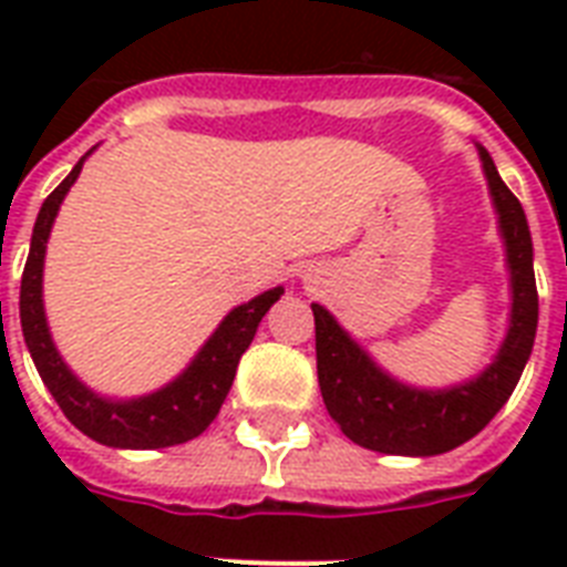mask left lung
Listing matches in <instances>:
<instances>
[{"mask_svg": "<svg viewBox=\"0 0 567 567\" xmlns=\"http://www.w3.org/2000/svg\"><path fill=\"white\" fill-rule=\"evenodd\" d=\"M480 158L506 249L512 291L509 329L485 371L447 388L400 382L379 368L373 355L320 302H311L320 394L332 421L359 447L388 456H439L465 444L501 412L533 353L538 291L527 214L518 196L503 185L485 146H480Z\"/></svg>", "mask_w": 567, "mask_h": 567, "instance_id": "8db88e82", "label": "left lung"}]
</instances>
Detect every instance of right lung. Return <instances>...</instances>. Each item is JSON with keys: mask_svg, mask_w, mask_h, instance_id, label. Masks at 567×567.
I'll use <instances>...</instances> for the list:
<instances>
[{"mask_svg": "<svg viewBox=\"0 0 567 567\" xmlns=\"http://www.w3.org/2000/svg\"><path fill=\"white\" fill-rule=\"evenodd\" d=\"M87 155L79 158L70 176L40 205L20 285L22 338L49 394L55 396L66 421L73 423L75 430H82L87 439L120 450H158L185 444L208 430V423L217 417L238 371L240 355L252 344L258 323L282 297L285 288L279 285V288L258 293L244 306H235L220 320V327L214 329L212 338L199 347V353L190 359L188 368L153 394L120 400V396H105L91 385H84L61 359L49 332L47 311H43V258H47L49 231L58 217V208L64 203L66 190L79 179Z\"/></svg>", "mask_w": 567, "mask_h": 567, "instance_id": "obj_1", "label": "right lung"}]
</instances>
